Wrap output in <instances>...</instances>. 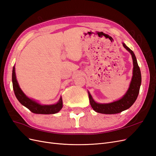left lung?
Here are the masks:
<instances>
[{
    "label": "left lung",
    "instance_id": "1",
    "mask_svg": "<svg viewBox=\"0 0 156 156\" xmlns=\"http://www.w3.org/2000/svg\"><path fill=\"white\" fill-rule=\"evenodd\" d=\"M123 46L131 53L133 59V77L130 83L129 87L126 94L123 96V97H122V99L110 103L102 104L96 103L93 100L90 93L88 92L89 99H90L91 107L95 112L98 113L114 114L122 112V111L130 108L133 103H135L138 95H139L141 84V73L140 68L139 65H138L135 53L124 43H123Z\"/></svg>",
    "mask_w": 156,
    "mask_h": 156
}]
</instances>
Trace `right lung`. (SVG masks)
<instances>
[{
	"mask_svg": "<svg viewBox=\"0 0 156 156\" xmlns=\"http://www.w3.org/2000/svg\"><path fill=\"white\" fill-rule=\"evenodd\" d=\"M12 84L13 89L15 93V95L17 99L19 101L20 103L27 108L31 112L34 114H53L57 113L61 110L63 107V101L61 97L59 101L54 105H41L37 102L30 99L27 97L25 93L22 91L18 82L17 81L15 72V66L13 67L12 70Z\"/></svg>",
	"mask_w": 156,
	"mask_h": 156,
	"instance_id": "1",
	"label": "right lung"
}]
</instances>
